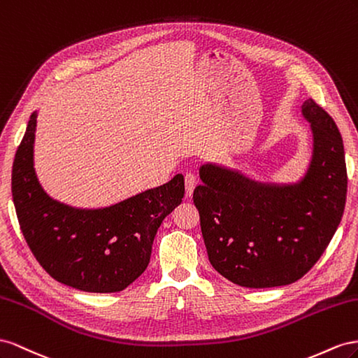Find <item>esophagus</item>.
<instances>
[{"instance_id": "obj_1", "label": "esophagus", "mask_w": 358, "mask_h": 358, "mask_svg": "<svg viewBox=\"0 0 358 358\" xmlns=\"http://www.w3.org/2000/svg\"><path fill=\"white\" fill-rule=\"evenodd\" d=\"M185 181H186V195H187V196H192L193 189H195L196 182H198L196 176H195V173H193V172H187L186 176H185Z\"/></svg>"}]
</instances>
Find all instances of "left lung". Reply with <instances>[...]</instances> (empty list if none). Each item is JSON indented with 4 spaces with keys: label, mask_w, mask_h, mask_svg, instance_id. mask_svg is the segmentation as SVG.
I'll use <instances>...</instances> for the list:
<instances>
[{
    "label": "left lung",
    "mask_w": 358,
    "mask_h": 358,
    "mask_svg": "<svg viewBox=\"0 0 358 358\" xmlns=\"http://www.w3.org/2000/svg\"><path fill=\"white\" fill-rule=\"evenodd\" d=\"M313 151L295 185H265L237 171L202 165L193 190L208 259L217 273L246 288H273L301 279L321 258L343 216L346 163L334 120L313 99L301 105Z\"/></svg>",
    "instance_id": "8db88e82"
}]
</instances>
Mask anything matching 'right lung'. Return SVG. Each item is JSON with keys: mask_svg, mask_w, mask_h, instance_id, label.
<instances>
[{"mask_svg": "<svg viewBox=\"0 0 358 358\" xmlns=\"http://www.w3.org/2000/svg\"><path fill=\"white\" fill-rule=\"evenodd\" d=\"M37 112L29 117L12 169V195L27 244L61 283L85 292H118L145 271L163 219L181 203L185 178L115 206L85 210L50 198L34 171Z\"/></svg>", "mask_w": 358, "mask_h": 358, "instance_id": "add662e5", "label": "right lung"}]
</instances>
